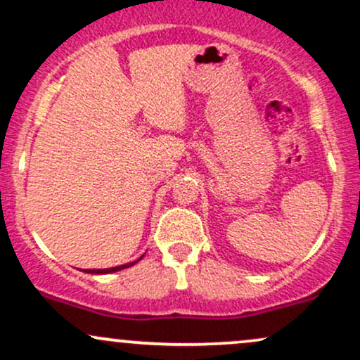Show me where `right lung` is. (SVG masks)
I'll return each instance as SVG.
<instances>
[{
  "mask_svg": "<svg viewBox=\"0 0 360 360\" xmlns=\"http://www.w3.org/2000/svg\"><path fill=\"white\" fill-rule=\"evenodd\" d=\"M143 257V255H142ZM140 257V259H142ZM140 259L134 260V262H128V264H123V266H117V267H108V269H82L84 272H88V274H110V272H117V271H122V269H127V267L134 266V264H137Z\"/></svg>",
  "mask_w": 360,
  "mask_h": 360,
  "instance_id": "obj_1",
  "label": "right lung"
}]
</instances>
